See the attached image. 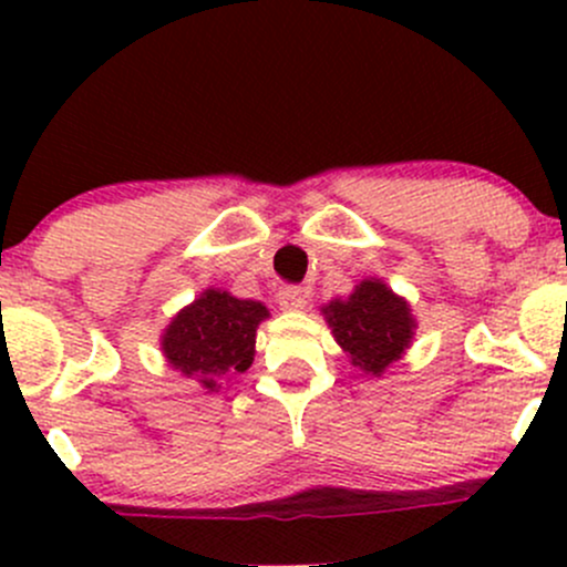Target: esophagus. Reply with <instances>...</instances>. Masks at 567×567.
Masks as SVG:
<instances>
[{
	"label": "esophagus",
	"instance_id": "obj_1",
	"mask_svg": "<svg viewBox=\"0 0 567 567\" xmlns=\"http://www.w3.org/2000/svg\"><path fill=\"white\" fill-rule=\"evenodd\" d=\"M307 299H310V293H307V288H301V285H285L277 293V301L282 310H305Z\"/></svg>",
	"mask_w": 567,
	"mask_h": 567
}]
</instances>
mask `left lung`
I'll return each mask as SVG.
<instances>
[{"mask_svg": "<svg viewBox=\"0 0 567 567\" xmlns=\"http://www.w3.org/2000/svg\"><path fill=\"white\" fill-rule=\"evenodd\" d=\"M326 320L337 342L351 353V364L368 375H381L386 364L400 359L414 334L409 305L379 279H368L346 301H331Z\"/></svg>", "mask_w": 567, "mask_h": 567, "instance_id": "8db88e82", "label": "left lung"}]
</instances>
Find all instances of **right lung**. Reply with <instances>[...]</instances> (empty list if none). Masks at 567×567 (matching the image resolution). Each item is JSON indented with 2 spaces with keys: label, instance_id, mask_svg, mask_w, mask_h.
<instances>
[{
  "label": "right lung",
  "instance_id": "add662e5",
  "mask_svg": "<svg viewBox=\"0 0 567 567\" xmlns=\"http://www.w3.org/2000/svg\"><path fill=\"white\" fill-rule=\"evenodd\" d=\"M266 316L268 310L260 301L205 290L169 323L162 340L164 357L205 390H219L233 375L249 370L257 323Z\"/></svg>",
  "mask_w": 567,
  "mask_h": 567
}]
</instances>
